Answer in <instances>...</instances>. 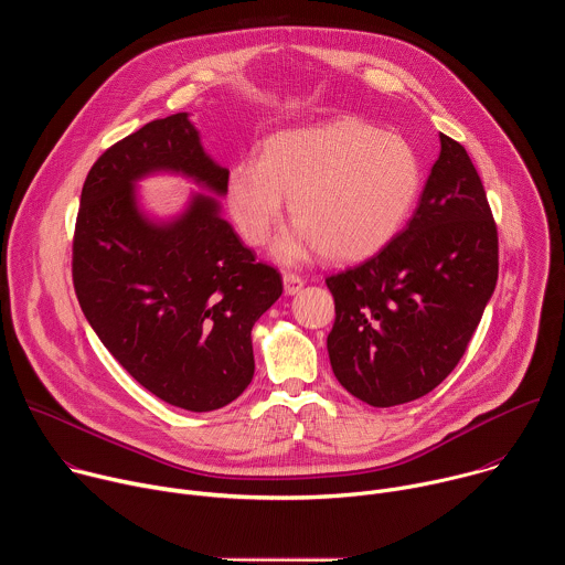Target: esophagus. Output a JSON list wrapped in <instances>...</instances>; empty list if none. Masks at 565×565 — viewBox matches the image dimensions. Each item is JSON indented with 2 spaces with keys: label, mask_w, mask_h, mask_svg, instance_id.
Here are the masks:
<instances>
[{
  "label": "esophagus",
  "mask_w": 565,
  "mask_h": 565,
  "mask_svg": "<svg viewBox=\"0 0 565 565\" xmlns=\"http://www.w3.org/2000/svg\"><path fill=\"white\" fill-rule=\"evenodd\" d=\"M303 288V279L295 273H284V290L286 295H297Z\"/></svg>",
  "instance_id": "esophagus-1"
}]
</instances>
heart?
<instances>
[{
  "label": "heart",
  "mask_w": 565,
  "mask_h": 565,
  "mask_svg": "<svg viewBox=\"0 0 565 565\" xmlns=\"http://www.w3.org/2000/svg\"><path fill=\"white\" fill-rule=\"evenodd\" d=\"M420 160L409 140L358 118L268 136L259 158L234 163L225 181L230 216L253 248L266 246L284 216L297 227L275 255L297 262L310 250L353 264L384 250L405 225L418 192Z\"/></svg>",
  "instance_id": "1"
}]
</instances>
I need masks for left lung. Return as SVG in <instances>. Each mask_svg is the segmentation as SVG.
<instances>
[{
  "mask_svg": "<svg viewBox=\"0 0 565 565\" xmlns=\"http://www.w3.org/2000/svg\"><path fill=\"white\" fill-rule=\"evenodd\" d=\"M499 279V232L465 147L440 153L407 227L327 277L335 324L327 347L340 384L371 407L434 391L460 362Z\"/></svg>",
  "mask_w": 565,
  "mask_h": 565,
  "instance_id": "obj_1",
  "label": "left lung"
}]
</instances>
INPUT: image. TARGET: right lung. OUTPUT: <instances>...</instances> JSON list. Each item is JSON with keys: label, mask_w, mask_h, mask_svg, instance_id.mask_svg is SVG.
Here are the masks:
<instances>
[{"label": "right lung", "mask_w": 565, "mask_h": 565, "mask_svg": "<svg viewBox=\"0 0 565 565\" xmlns=\"http://www.w3.org/2000/svg\"><path fill=\"white\" fill-rule=\"evenodd\" d=\"M183 172L225 194L227 170L203 151L188 114L153 120L114 142L83 185L71 275L92 329L156 397L214 412L255 375L250 331L279 299L277 268L257 262L218 205L196 196L172 225L147 223L134 181Z\"/></svg>", "instance_id": "obj_1"}]
</instances>
